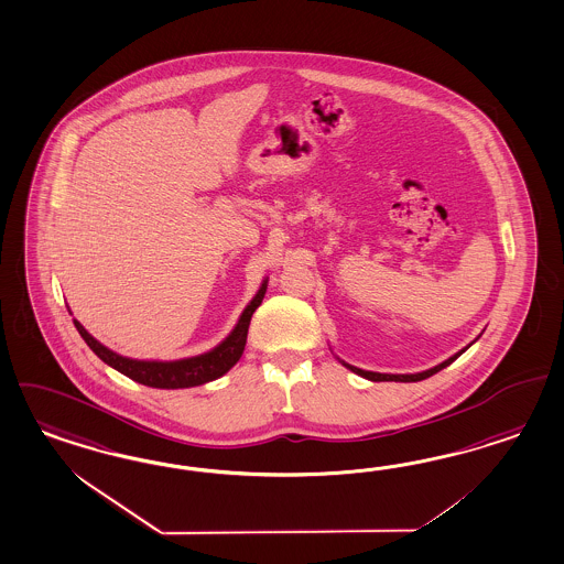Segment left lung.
Listing matches in <instances>:
<instances>
[{"label":"left lung","mask_w":564,"mask_h":564,"mask_svg":"<svg viewBox=\"0 0 564 564\" xmlns=\"http://www.w3.org/2000/svg\"><path fill=\"white\" fill-rule=\"evenodd\" d=\"M482 336V334H480ZM478 336V338H480ZM476 338V339H478ZM474 339V341H476ZM471 341V344H474ZM471 344H467L466 348H462L459 352H455V355L449 356L447 360H443L441 365H436V367H433V369H426L422 370V372H405V375H393V372H375V370H365V369H358V367H352V365H348L346 360H341V358H338L339 362L346 367L348 370H352V372H356L358 377H365V379H369V381H372V383H379V381H400V383H416V381H422V379H426V377H433L435 372H438V370L445 369V367H449L451 362L457 358V356L464 355L466 352L467 348L471 346Z\"/></svg>","instance_id":"8db88e82"}]
</instances>
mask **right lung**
Returning a JSON list of instances; mask_svg holds the SVG:
<instances>
[{"label": "right lung", "instance_id": "1", "mask_svg": "<svg viewBox=\"0 0 564 564\" xmlns=\"http://www.w3.org/2000/svg\"><path fill=\"white\" fill-rule=\"evenodd\" d=\"M265 290H268V278H263L256 296L242 308L239 322L218 346H214L204 355L178 358V360H138V358L117 355L111 348L102 346L97 338H93L78 319H74V325L84 341L88 344V348L105 365L119 370L121 375H126L142 386L156 387V389H185V387L204 386V383L220 379L239 362L245 344H247L249 323H251L256 308L261 305ZM69 315H72V311H69Z\"/></svg>", "mask_w": 564, "mask_h": 564}]
</instances>
